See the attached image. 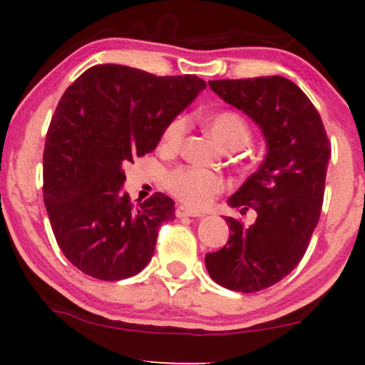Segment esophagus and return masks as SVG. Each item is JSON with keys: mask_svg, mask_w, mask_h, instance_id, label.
I'll return each instance as SVG.
<instances>
[{"mask_svg": "<svg viewBox=\"0 0 365 365\" xmlns=\"http://www.w3.org/2000/svg\"><path fill=\"white\" fill-rule=\"evenodd\" d=\"M176 216L178 217H202V214L199 211H192L191 207L178 206L176 207Z\"/></svg>", "mask_w": 365, "mask_h": 365, "instance_id": "34e87169", "label": "esophagus"}]
</instances>
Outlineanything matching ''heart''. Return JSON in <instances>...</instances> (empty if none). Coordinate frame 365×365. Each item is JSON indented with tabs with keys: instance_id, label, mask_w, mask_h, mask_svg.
I'll list each match as a JSON object with an SVG mask.
<instances>
[{
	"instance_id": "1",
	"label": "heart",
	"mask_w": 365,
	"mask_h": 365,
	"mask_svg": "<svg viewBox=\"0 0 365 365\" xmlns=\"http://www.w3.org/2000/svg\"><path fill=\"white\" fill-rule=\"evenodd\" d=\"M207 129L219 146L227 151H239L251 141V128L234 111H221L207 121ZM187 131L184 118H176L164 128L161 136V148L174 153L181 148ZM164 186L174 197L189 207L202 209L214 201L217 194L224 191V179L217 173L207 169L181 166L173 169L164 178Z\"/></svg>"
}]
</instances>
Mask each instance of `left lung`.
Instances as JSON below:
<instances>
[{
    "mask_svg": "<svg viewBox=\"0 0 365 365\" xmlns=\"http://www.w3.org/2000/svg\"><path fill=\"white\" fill-rule=\"evenodd\" d=\"M209 86L254 119L266 138L267 154L229 197L241 212L254 209L256 222L246 227L226 217L229 241L207 252L204 262L219 286L257 292L286 277L307 251L321 216L331 141L317 109L286 78L219 79Z\"/></svg>",
    "mask_w": 365,
    "mask_h": 365,
    "instance_id": "1",
    "label": "left lung"
}]
</instances>
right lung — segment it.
Returning <instances> with one entry per match:
<instances>
[{
	"mask_svg": "<svg viewBox=\"0 0 365 365\" xmlns=\"http://www.w3.org/2000/svg\"><path fill=\"white\" fill-rule=\"evenodd\" d=\"M202 89L192 74L98 64L64 91L44 144L43 197L58 246L79 271L119 281L151 261L174 201L154 192L134 206L121 192L124 166L154 151L164 128Z\"/></svg>",
	"mask_w": 365,
	"mask_h": 365,
	"instance_id": "1",
	"label": "right lung"
}]
</instances>
